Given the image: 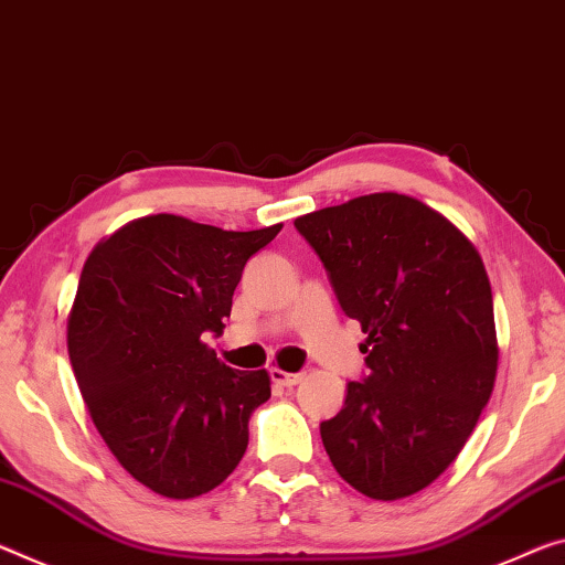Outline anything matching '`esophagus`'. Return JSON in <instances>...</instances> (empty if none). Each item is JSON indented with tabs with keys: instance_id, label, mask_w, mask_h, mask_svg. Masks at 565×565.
Here are the masks:
<instances>
[{
	"instance_id": "obj_1",
	"label": "esophagus",
	"mask_w": 565,
	"mask_h": 565,
	"mask_svg": "<svg viewBox=\"0 0 565 565\" xmlns=\"http://www.w3.org/2000/svg\"><path fill=\"white\" fill-rule=\"evenodd\" d=\"M271 382L274 384H281V387H297L301 382V374L299 372H284L279 366H271Z\"/></svg>"
}]
</instances>
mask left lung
<instances>
[{
  "label": "left lung",
  "mask_w": 565,
  "mask_h": 565,
  "mask_svg": "<svg viewBox=\"0 0 565 565\" xmlns=\"http://www.w3.org/2000/svg\"><path fill=\"white\" fill-rule=\"evenodd\" d=\"M366 334V377L321 423L334 470L399 500L450 468L498 374L492 291L478 248L423 201L370 193L294 221Z\"/></svg>",
  "instance_id": "1"
}]
</instances>
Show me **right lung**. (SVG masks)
<instances>
[{
	"mask_svg": "<svg viewBox=\"0 0 565 565\" xmlns=\"http://www.w3.org/2000/svg\"><path fill=\"white\" fill-rule=\"evenodd\" d=\"M279 231L158 213L89 250L67 317L70 362L115 460L158 495L199 498L244 458L271 377L231 370L203 334H221L246 262Z\"/></svg>",
	"mask_w": 565,
	"mask_h": 565,
	"instance_id": "add662e5",
	"label": "right lung"
}]
</instances>
